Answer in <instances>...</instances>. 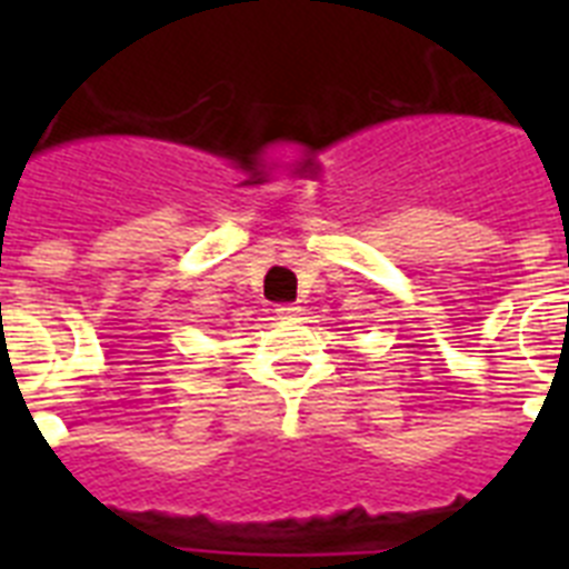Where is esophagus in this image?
Returning <instances> with one entry per match:
<instances>
[{"mask_svg":"<svg viewBox=\"0 0 569 569\" xmlns=\"http://www.w3.org/2000/svg\"><path fill=\"white\" fill-rule=\"evenodd\" d=\"M276 316H281V319H293V316H299V308H296V305H276Z\"/></svg>","mask_w":569,"mask_h":569,"instance_id":"esophagus-1","label":"esophagus"}]
</instances>
